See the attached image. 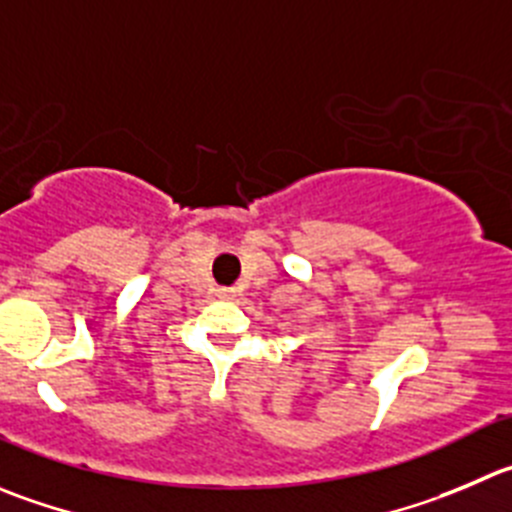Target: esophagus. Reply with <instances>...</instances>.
<instances>
[{
  "instance_id": "esophagus-1",
  "label": "esophagus",
  "mask_w": 512,
  "mask_h": 512,
  "mask_svg": "<svg viewBox=\"0 0 512 512\" xmlns=\"http://www.w3.org/2000/svg\"><path fill=\"white\" fill-rule=\"evenodd\" d=\"M218 296H221V299H233V291L231 289H221V291H218Z\"/></svg>"
}]
</instances>
